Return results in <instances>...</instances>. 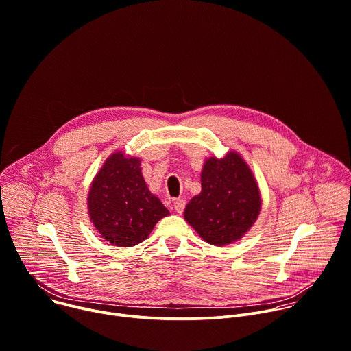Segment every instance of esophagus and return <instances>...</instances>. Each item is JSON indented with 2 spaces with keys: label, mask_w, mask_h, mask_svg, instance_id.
Here are the masks:
<instances>
[{
  "label": "esophagus",
  "mask_w": 351,
  "mask_h": 351,
  "mask_svg": "<svg viewBox=\"0 0 351 351\" xmlns=\"http://www.w3.org/2000/svg\"><path fill=\"white\" fill-rule=\"evenodd\" d=\"M185 200L184 199H176L174 200V208H176V211L178 213V214H181L182 211H184V208H185Z\"/></svg>",
  "instance_id": "1"
}]
</instances>
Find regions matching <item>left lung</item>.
<instances>
[{
    "label": "left lung",
    "mask_w": 351,
    "mask_h": 351,
    "mask_svg": "<svg viewBox=\"0 0 351 351\" xmlns=\"http://www.w3.org/2000/svg\"><path fill=\"white\" fill-rule=\"evenodd\" d=\"M200 181L202 192L186 204L185 221L208 244L240 240L261 211V192L245 160L234 151L208 158Z\"/></svg>",
    "instance_id": "obj_1"
}]
</instances>
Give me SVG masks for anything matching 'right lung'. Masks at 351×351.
<instances>
[{
    "label": "right lung",
    "instance_id": "right-lung-1",
    "mask_svg": "<svg viewBox=\"0 0 351 351\" xmlns=\"http://www.w3.org/2000/svg\"><path fill=\"white\" fill-rule=\"evenodd\" d=\"M88 211L93 226L106 241L133 247L144 241L159 219L170 213L149 192L141 160L114 152L92 181Z\"/></svg>",
    "mask_w": 351,
    "mask_h": 351
}]
</instances>
